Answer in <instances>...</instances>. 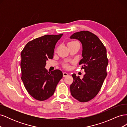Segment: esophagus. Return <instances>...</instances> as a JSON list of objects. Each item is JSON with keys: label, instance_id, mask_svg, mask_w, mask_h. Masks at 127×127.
<instances>
[{"label": "esophagus", "instance_id": "obj_1", "mask_svg": "<svg viewBox=\"0 0 127 127\" xmlns=\"http://www.w3.org/2000/svg\"><path fill=\"white\" fill-rule=\"evenodd\" d=\"M68 74L66 72H63V76L64 77H66V76H68Z\"/></svg>", "mask_w": 127, "mask_h": 127}]
</instances>
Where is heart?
Instances as JSON below:
<instances>
[{
    "instance_id": "obj_1",
    "label": "heart",
    "mask_w": 127,
    "mask_h": 127,
    "mask_svg": "<svg viewBox=\"0 0 127 127\" xmlns=\"http://www.w3.org/2000/svg\"><path fill=\"white\" fill-rule=\"evenodd\" d=\"M78 43V42L77 41H71L70 42H69V43H68V44H72V43ZM64 67L66 68H68L69 67V65L67 64H64Z\"/></svg>"
}]
</instances>
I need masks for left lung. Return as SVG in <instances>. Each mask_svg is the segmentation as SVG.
<instances>
[{
  "label": "left lung",
  "mask_w": 127,
  "mask_h": 127,
  "mask_svg": "<svg viewBox=\"0 0 127 127\" xmlns=\"http://www.w3.org/2000/svg\"><path fill=\"white\" fill-rule=\"evenodd\" d=\"M71 39L79 40L83 45V59L79 61L86 74L83 79L73 74L74 81L70 86L72 97L80 102L94 98L100 91L107 75L108 59L106 49L99 38L90 31L75 33Z\"/></svg>",
  "instance_id": "8db88e82"
}]
</instances>
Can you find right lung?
Segmentation results:
<instances>
[{"label":"right lung","instance_id":"1","mask_svg":"<svg viewBox=\"0 0 127 127\" xmlns=\"http://www.w3.org/2000/svg\"><path fill=\"white\" fill-rule=\"evenodd\" d=\"M63 34L45 35L29 42L21 52V79L34 98L45 101L54 94L63 74L59 69L49 72L46 61L52 59L55 45Z\"/></svg>","mask_w":127,"mask_h":127}]
</instances>
